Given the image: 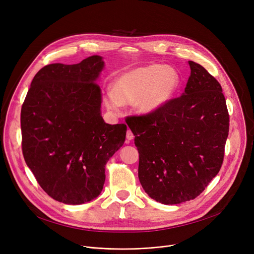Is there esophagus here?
<instances>
[{
  "label": "esophagus",
  "mask_w": 254,
  "mask_h": 254,
  "mask_svg": "<svg viewBox=\"0 0 254 254\" xmlns=\"http://www.w3.org/2000/svg\"><path fill=\"white\" fill-rule=\"evenodd\" d=\"M133 137H134V135H133V133L131 132V130H130V129H127V140H131V139H133Z\"/></svg>",
  "instance_id": "1"
}]
</instances>
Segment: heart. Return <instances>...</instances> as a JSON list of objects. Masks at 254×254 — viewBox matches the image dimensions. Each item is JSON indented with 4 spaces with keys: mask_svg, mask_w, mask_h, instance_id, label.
Masks as SVG:
<instances>
[{
    "mask_svg": "<svg viewBox=\"0 0 254 254\" xmlns=\"http://www.w3.org/2000/svg\"><path fill=\"white\" fill-rule=\"evenodd\" d=\"M180 84V74L173 67L163 64L134 67L115 80L113 91L104 96V104L114 114L121 112L125 102H132L138 113H153L173 99Z\"/></svg>",
    "mask_w": 254,
    "mask_h": 254,
    "instance_id": "heart-1",
    "label": "heart"
}]
</instances>
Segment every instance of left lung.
I'll return each mask as SVG.
<instances>
[{
  "label": "left lung",
  "instance_id": "left-lung-1",
  "mask_svg": "<svg viewBox=\"0 0 254 254\" xmlns=\"http://www.w3.org/2000/svg\"><path fill=\"white\" fill-rule=\"evenodd\" d=\"M185 92L160 110L127 117L139 154L138 179L152 199L166 205L198 197L224 159L229 115L220 83L188 62Z\"/></svg>",
  "mask_w": 254,
  "mask_h": 254
}]
</instances>
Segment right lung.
Returning a JSON list of instances; mask_svg holds the SVG:
<instances>
[{"label":"right lung","mask_w":254,"mask_h":254,"mask_svg":"<svg viewBox=\"0 0 254 254\" xmlns=\"http://www.w3.org/2000/svg\"><path fill=\"white\" fill-rule=\"evenodd\" d=\"M103 66L97 55L73 65H46L22 105L25 162L41 188L64 204H83L100 194L105 165L126 140L125 124L108 125L100 116L95 81Z\"/></svg>","instance_id":"1"}]
</instances>
